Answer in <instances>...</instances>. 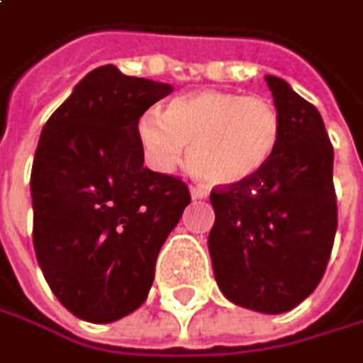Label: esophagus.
I'll return each instance as SVG.
<instances>
[{"instance_id":"34e87169","label":"esophagus","mask_w":363,"mask_h":363,"mask_svg":"<svg viewBox=\"0 0 363 363\" xmlns=\"http://www.w3.org/2000/svg\"><path fill=\"white\" fill-rule=\"evenodd\" d=\"M191 198H194V200H204V198H206V191L200 189V187H191Z\"/></svg>"}]
</instances>
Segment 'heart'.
Returning a JSON list of instances; mask_svg holds the SVG:
<instances>
[{
  "instance_id": "obj_1",
  "label": "heart",
  "mask_w": 363,
  "mask_h": 363,
  "mask_svg": "<svg viewBox=\"0 0 363 363\" xmlns=\"http://www.w3.org/2000/svg\"><path fill=\"white\" fill-rule=\"evenodd\" d=\"M135 138L150 167L174 169L189 146L196 176L232 187L270 163L283 138V121L270 99L202 89L174 97L163 114L146 110L135 123Z\"/></svg>"
}]
</instances>
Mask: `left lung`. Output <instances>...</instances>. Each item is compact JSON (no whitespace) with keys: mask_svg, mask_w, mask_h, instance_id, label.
Masks as SVG:
<instances>
[{"mask_svg":"<svg viewBox=\"0 0 363 363\" xmlns=\"http://www.w3.org/2000/svg\"><path fill=\"white\" fill-rule=\"evenodd\" d=\"M283 121L270 163L240 185L213 189L208 236L223 296L279 315L304 302L323 279L336 225L334 148L319 110L283 78L266 76Z\"/></svg>","mask_w":363,"mask_h":363,"instance_id":"left-lung-1","label":"left lung"}]
</instances>
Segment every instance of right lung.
<instances>
[{"label": "right lung", "instance_id": "right-lung-1", "mask_svg": "<svg viewBox=\"0 0 363 363\" xmlns=\"http://www.w3.org/2000/svg\"><path fill=\"white\" fill-rule=\"evenodd\" d=\"M172 91L101 65L40 133L33 249L57 300L82 321L112 323L142 306L157 255L191 202L180 178L144 167L135 138L138 118Z\"/></svg>", "mask_w": 363, "mask_h": 363}]
</instances>
